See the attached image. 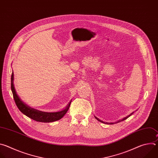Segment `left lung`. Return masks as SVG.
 Here are the masks:
<instances>
[{"instance_id": "1", "label": "left lung", "mask_w": 158, "mask_h": 158, "mask_svg": "<svg viewBox=\"0 0 158 158\" xmlns=\"http://www.w3.org/2000/svg\"><path fill=\"white\" fill-rule=\"evenodd\" d=\"M132 114H131L130 115H129L128 116H127V117H126V118H123V119H121V120H119V121H118V122H116V123H119V122H121V121H124L125 119H126L127 118H128L130 116H131L132 115ZM95 117V118L98 120V121H99V122H101V123H104V124H114V123H107V122H104V121H101V120H100L99 118H98L97 117H96V116H94Z\"/></svg>"}]
</instances>
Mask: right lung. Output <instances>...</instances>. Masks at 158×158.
I'll return each instance as SVG.
<instances>
[{
  "mask_svg": "<svg viewBox=\"0 0 158 158\" xmlns=\"http://www.w3.org/2000/svg\"><path fill=\"white\" fill-rule=\"evenodd\" d=\"M11 90H12L15 102L18 109L20 110V111L22 112V113L25 114L26 116H27V117L37 122L51 123V122H54V121L60 119L66 114V112H67V110H68L71 103V101L69 103L68 106L65 107V109H63L61 111L55 112H43V111H40L37 109L29 107L19 98L17 94L16 93L14 85L13 72L11 76Z\"/></svg>",
  "mask_w": 158,
  "mask_h": 158,
  "instance_id": "right-lung-1",
  "label": "right lung"
}]
</instances>
